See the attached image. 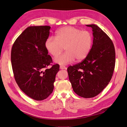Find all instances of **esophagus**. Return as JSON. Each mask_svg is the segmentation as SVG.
I'll list each match as a JSON object with an SVG mask.
<instances>
[{
	"label": "esophagus",
	"instance_id": "1",
	"mask_svg": "<svg viewBox=\"0 0 127 127\" xmlns=\"http://www.w3.org/2000/svg\"><path fill=\"white\" fill-rule=\"evenodd\" d=\"M60 68L61 69H66L67 68L64 66H63V65H61V66H60Z\"/></svg>",
	"mask_w": 127,
	"mask_h": 127
}]
</instances>
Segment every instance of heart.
Returning <instances> with one entry per match:
<instances>
[{
	"instance_id": "1",
	"label": "heart",
	"mask_w": 127,
	"mask_h": 127,
	"mask_svg": "<svg viewBox=\"0 0 127 127\" xmlns=\"http://www.w3.org/2000/svg\"><path fill=\"white\" fill-rule=\"evenodd\" d=\"M93 36L87 31H82L72 26H65L57 30L56 38L49 37L45 46L48 51L53 57H57L63 50L66 52L56 57L55 61L60 64H67L74 61L85 59L91 51Z\"/></svg>"
}]
</instances>
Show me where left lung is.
Returning a JSON list of instances; mask_svg holds the SVG:
<instances>
[{
    "instance_id": "1",
    "label": "left lung",
    "mask_w": 127,
    "mask_h": 127,
    "mask_svg": "<svg viewBox=\"0 0 127 127\" xmlns=\"http://www.w3.org/2000/svg\"><path fill=\"white\" fill-rule=\"evenodd\" d=\"M92 29L93 45L87 57L67 69L72 89L79 96H96L108 85L113 75L116 53L113 42L107 34L95 24Z\"/></svg>"
}]
</instances>
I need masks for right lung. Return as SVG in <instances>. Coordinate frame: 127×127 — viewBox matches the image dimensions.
Returning a JSON list of instances; mask_svg holds the SVG:
<instances>
[{"mask_svg": "<svg viewBox=\"0 0 127 127\" xmlns=\"http://www.w3.org/2000/svg\"><path fill=\"white\" fill-rule=\"evenodd\" d=\"M49 26L27 28L14 43L11 63L15 79L20 89L36 101L47 98L53 92L58 64L47 68L52 63L45 42L49 35Z\"/></svg>", "mask_w": 127, "mask_h": 127, "instance_id": "obj_1", "label": "right lung"}]
</instances>
